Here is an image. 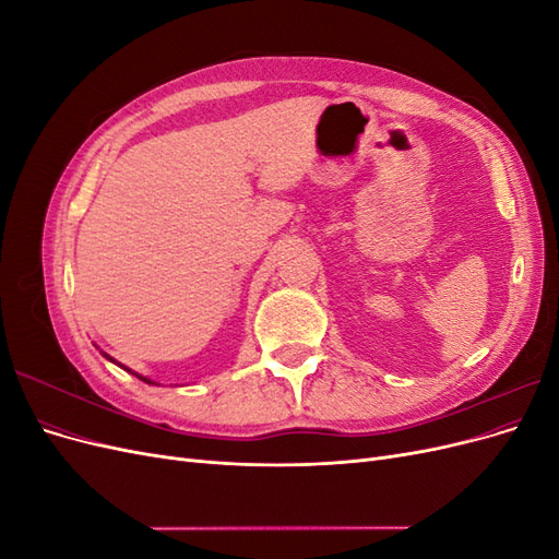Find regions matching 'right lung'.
Segmentation results:
<instances>
[{
	"instance_id": "add662e5",
	"label": "right lung",
	"mask_w": 559,
	"mask_h": 559,
	"mask_svg": "<svg viewBox=\"0 0 559 559\" xmlns=\"http://www.w3.org/2000/svg\"><path fill=\"white\" fill-rule=\"evenodd\" d=\"M105 357H107V354H105ZM107 359H109V361H114L111 357H107ZM138 378H140V380H144V382H148V384H154V382H151V380H146V378H142V376H138Z\"/></svg>"
}]
</instances>
